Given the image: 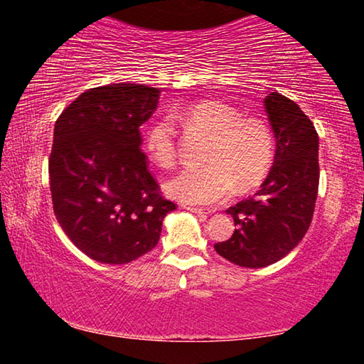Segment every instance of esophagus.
I'll list each match as a JSON object with an SVG mask.
<instances>
[{"label":"esophagus","instance_id":"34e87169","mask_svg":"<svg viewBox=\"0 0 364 364\" xmlns=\"http://www.w3.org/2000/svg\"><path fill=\"white\" fill-rule=\"evenodd\" d=\"M189 212H193V213H196V215H199L200 218H207L208 215L212 213V210H208V208H202V207H193V205H188L186 207Z\"/></svg>","mask_w":364,"mask_h":364}]
</instances>
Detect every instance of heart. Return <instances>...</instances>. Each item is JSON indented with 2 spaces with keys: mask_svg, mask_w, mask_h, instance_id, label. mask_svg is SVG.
Instances as JSON below:
<instances>
[{
  "mask_svg": "<svg viewBox=\"0 0 364 364\" xmlns=\"http://www.w3.org/2000/svg\"><path fill=\"white\" fill-rule=\"evenodd\" d=\"M173 120L188 123L210 134L204 162L186 168L165 184L167 193L184 204H218L237 184L245 191L267 176L274 159V138L268 123L258 117H244L225 101L204 100L176 106L147 128L144 149L154 164L170 168L176 164V132Z\"/></svg>",
  "mask_w": 364,
  "mask_h": 364,
  "instance_id": "b5f03b06",
  "label": "heart"
}]
</instances>
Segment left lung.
Returning <instances> with one entry per match:
<instances>
[{
    "mask_svg": "<svg viewBox=\"0 0 364 364\" xmlns=\"http://www.w3.org/2000/svg\"><path fill=\"white\" fill-rule=\"evenodd\" d=\"M276 138L274 162L254 197L228 208L236 225L217 254L244 268H263L286 257L304 239L315 212L319 138L313 122L279 93L264 97Z\"/></svg>",
    "mask_w": 364,
    "mask_h": 364,
    "instance_id": "obj_1",
    "label": "left lung"
}]
</instances>
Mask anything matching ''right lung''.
Instances as JSON below:
<instances>
[{"label": "right lung", "mask_w": 364, "mask_h": 364, "mask_svg": "<svg viewBox=\"0 0 364 364\" xmlns=\"http://www.w3.org/2000/svg\"><path fill=\"white\" fill-rule=\"evenodd\" d=\"M160 90L114 83L86 90L54 125L49 186L54 215L77 249L96 262L123 264L156 247L165 199L141 151L139 127Z\"/></svg>", "instance_id": "add662e5"}]
</instances>
